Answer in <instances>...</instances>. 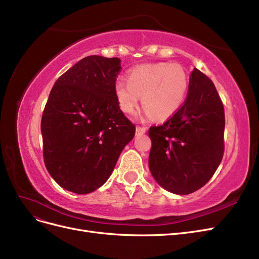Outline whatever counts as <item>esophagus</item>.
<instances>
[{
	"instance_id": "34e87169",
	"label": "esophagus",
	"mask_w": 259,
	"mask_h": 259,
	"mask_svg": "<svg viewBox=\"0 0 259 259\" xmlns=\"http://www.w3.org/2000/svg\"><path fill=\"white\" fill-rule=\"evenodd\" d=\"M145 132H146V129L143 128V127H137V129H136V135L137 136H143Z\"/></svg>"
}]
</instances>
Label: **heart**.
Listing matches in <instances>:
<instances>
[{
    "mask_svg": "<svg viewBox=\"0 0 259 259\" xmlns=\"http://www.w3.org/2000/svg\"><path fill=\"white\" fill-rule=\"evenodd\" d=\"M187 90V73L175 63L138 65L128 72L127 82L117 80L114 85L116 101L124 114L135 113L142 97L146 119L171 117L184 103Z\"/></svg>",
    "mask_w": 259,
    "mask_h": 259,
    "instance_id": "b5f03b06",
    "label": "heart"
}]
</instances>
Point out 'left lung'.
<instances>
[{
    "label": "left lung",
    "instance_id": "obj_1",
    "mask_svg": "<svg viewBox=\"0 0 259 259\" xmlns=\"http://www.w3.org/2000/svg\"><path fill=\"white\" fill-rule=\"evenodd\" d=\"M225 113L213 81L194 69L184 104L162 126L151 127L148 165L155 181L188 195L213 177L224 155Z\"/></svg>",
    "mask_w": 259,
    "mask_h": 259
}]
</instances>
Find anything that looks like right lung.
Returning a JSON list of instances; mask_svg holds the SVG:
<instances>
[{"mask_svg": "<svg viewBox=\"0 0 259 259\" xmlns=\"http://www.w3.org/2000/svg\"><path fill=\"white\" fill-rule=\"evenodd\" d=\"M118 58L88 56L58 78L40 131L46 169L62 188L93 193L111 177L136 127L116 101Z\"/></svg>", "mask_w": 259, "mask_h": 259, "instance_id": "obj_1", "label": "right lung"}]
</instances>
